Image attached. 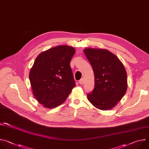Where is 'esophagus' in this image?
<instances>
[{"mask_svg":"<svg viewBox=\"0 0 149 149\" xmlns=\"http://www.w3.org/2000/svg\"><path fill=\"white\" fill-rule=\"evenodd\" d=\"M84 79H83V78L81 79L79 81V84H81V85L83 84H84Z\"/></svg>","mask_w":149,"mask_h":149,"instance_id":"esophagus-1","label":"esophagus"}]
</instances>
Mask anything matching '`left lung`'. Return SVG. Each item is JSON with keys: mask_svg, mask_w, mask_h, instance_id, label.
<instances>
[{"mask_svg": "<svg viewBox=\"0 0 149 149\" xmlns=\"http://www.w3.org/2000/svg\"><path fill=\"white\" fill-rule=\"evenodd\" d=\"M84 54L94 71V88L87 94L88 101L97 109L111 110L126 93L125 69L118 57L107 49L86 48Z\"/></svg>", "mask_w": 149, "mask_h": 149, "instance_id": "left-lung-1", "label": "left lung"}]
</instances>
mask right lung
Here are the masks:
<instances>
[{
	"mask_svg": "<svg viewBox=\"0 0 149 149\" xmlns=\"http://www.w3.org/2000/svg\"><path fill=\"white\" fill-rule=\"evenodd\" d=\"M75 52L72 47L57 46L41 52L29 72L33 94L47 109L62 104L75 86L70 61Z\"/></svg>",
	"mask_w": 149,
	"mask_h": 149,
	"instance_id": "1",
	"label": "right lung"
}]
</instances>
